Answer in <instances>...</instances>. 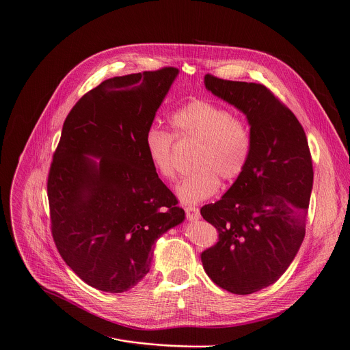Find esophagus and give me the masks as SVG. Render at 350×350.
<instances>
[{
  "instance_id": "esophagus-1",
  "label": "esophagus",
  "mask_w": 350,
  "mask_h": 350,
  "mask_svg": "<svg viewBox=\"0 0 350 350\" xmlns=\"http://www.w3.org/2000/svg\"><path fill=\"white\" fill-rule=\"evenodd\" d=\"M185 210V214H187V218L193 221V219H198L200 217V213H199V208L195 207V206H185L184 207Z\"/></svg>"
}]
</instances>
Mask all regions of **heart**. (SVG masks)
I'll return each mask as SVG.
<instances>
[{
  "mask_svg": "<svg viewBox=\"0 0 350 350\" xmlns=\"http://www.w3.org/2000/svg\"><path fill=\"white\" fill-rule=\"evenodd\" d=\"M173 133L151 128L146 135V150L155 172L174 180L176 140L195 144L191 174L177 184V195L185 203H196L214 195L219 178L238 180L247 167L253 150L252 126L243 116L211 100L193 98L170 115Z\"/></svg>",
  "mask_w": 350,
  "mask_h": 350,
  "instance_id": "heart-1",
  "label": "heart"
}]
</instances>
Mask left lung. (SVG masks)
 <instances>
[{
	"label": "left lung",
	"mask_w": 350,
	"mask_h": 350,
	"mask_svg": "<svg viewBox=\"0 0 350 350\" xmlns=\"http://www.w3.org/2000/svg\"><path fill=\"white\" fill-rule=\"evenodd\" d=\"M204 85L246 113L253 150L234 185L200 208L218 232L200 260L218 287L247 295L275 283L299 250L313 185L310 150L297 116L267 86L211 74Z\"/></svg>",
	"instance_id": "left-lung-1"
}]
</instances>
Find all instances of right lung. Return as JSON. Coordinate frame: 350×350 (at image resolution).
I'll list each match as a JSON object with an SVG mask.
<instances>
[{
  "instance_id": "add662e5",
  "label": "right lung",
  "mask_w": 350,
  "mask_h": 350,
  "mask_svg": "<svg viewBox=\"0 0 350 350\" xmlns=\"http://www.w3.org/2000/svg\"><path fill=\"white\" fill-rule=\"evenodd\" d=\"M177 74L163 67L109 78L64 121L46 184L52 238L64 262L97 290L136 286L150 272L157 239L184 219L146 150Z\"/></svg>"
}]
</instances>
